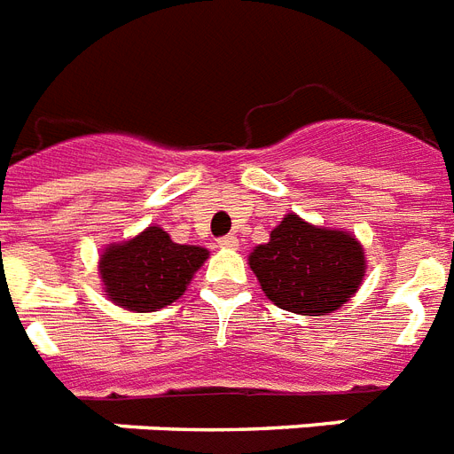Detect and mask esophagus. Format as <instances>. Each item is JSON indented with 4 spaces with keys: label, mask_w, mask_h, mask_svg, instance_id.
<instances>
[{
    "label": "esophagus",
    "mask_w": 454,
    "mask_h": 454,
    "mask_svg": "<svg viewBox=\"0 0 454 454\" xmlns=\"http://www.w3.org/2000/svg\"><path fill=\"white\" fill-rule=\"evenodd\" d=\"M217 246H220V248H237L239 239L234 237V234H227V237L217 239Z\"/></svg>",
    "instance_id": "obj_1"
}]
</instances>
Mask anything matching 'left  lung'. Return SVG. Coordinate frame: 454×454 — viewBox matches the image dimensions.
<instances>
[{
  "label": "left lung",
  "mask_w": 454,
  "mask_h": 454,
  "mask_svg": "<svg viewBox=\"0 0 454 454\" xmlns=\"http://www.w3.org/2000/svg\"><path fill=\"white\" fill-rule=\"evenodd\" d=\"M250 270L277 307L321 317L356 293L365 257L347 231L324 230L297 215H286L271 231L270 244L250 253Z\"/></svg>",
  "instance_id": "left-lung-1"
}]
</instances>
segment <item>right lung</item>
I'll return each mask as SVG.
<instances>
[{
    "mask_svg": "<svg viewBox=\"0 0 454 454\" xmlns=\"http://www.w3.org/2000/svg\"><path fill=\"white\" fill-rule=\"evenodd\" d=\"M208 250L173 244L161 227H150L100 257V277L112 302L130 311H154L183 295Z\"/></svg>",
    "mask_w": 454,
    "mask_h": 454,
    "instance_id": "1",
    "label": "right lung"
}]
</instances>
